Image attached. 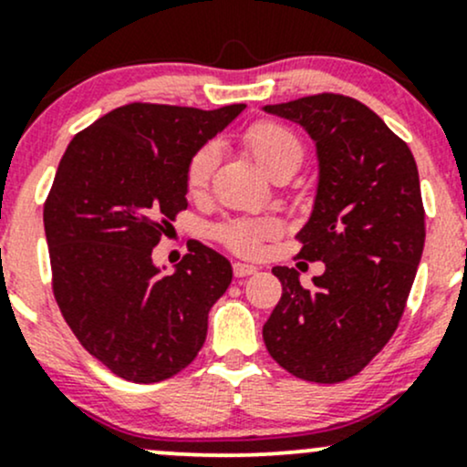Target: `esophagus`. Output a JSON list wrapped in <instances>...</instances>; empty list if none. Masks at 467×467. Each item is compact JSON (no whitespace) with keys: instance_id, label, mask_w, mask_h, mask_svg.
<instances>
[{"instance_id":"34e87169","label":"esophagus","mask_w":467,"mask_h":467,"mask_svg":"<svg viewBox=\"0 0 467 467\" xmlns=\"http://www.w3.org/2000/svg\"><path fill=\"white\" fill-rule=\"evenodd\" d=\"M258 272L255 265H247V263H234V275L235 278H244V275H252Z\"/></svg>"}]
</instances>
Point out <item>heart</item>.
I'll return each mask as SVG.
<instances>
[{"label": "heart", "instance_id": "heart-1", "mask_svg": "<svg viewBox=\"0 0 467 467\" xmlns=\"http://www.w3.org/2000/svg\"><path fill=\"white\" fill-rule=\"evenodd\" d=\"M244 144L255 162L267 175L280 171H296L303 162V144L287 127L278 122H255L244 131ZM218 164V149L204 144L192 155L187 164V189L189 193H202ZM280 232L278 223L272 218L232 220L218 229V238L234 249L235 254L254 255L260 252L265 240L274 238Z\"/></svg>", "mask_w": 467, "mask_h": 467}]
</instances>
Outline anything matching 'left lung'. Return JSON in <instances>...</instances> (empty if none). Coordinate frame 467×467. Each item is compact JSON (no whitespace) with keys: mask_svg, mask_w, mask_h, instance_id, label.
Instances as JSON below:
<instances>
[{"mask_svg":"<svg viewBox=\"0 0 467 467\" xmlns=\"http://www.w3.org/2000/svg\"><path fill=\"white\" fill-rule=\"evenodd\" d=\"M316 144L318 187L298 258L323 260L314 287L274 267L283 296L263 327L280 368L312 383L356 376L399 327L425 243L419 169L372 109L336 93L263 107Z\"/></svg>","mask_w":467,"mask_h":467,"instance_id":"1","label":"left lung"}]
</instances>
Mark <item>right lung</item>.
I'll list each match as a JSON object with an SVG mask.
<instances>
[{
  "instance_id": "obj_1",
  "label": "right lung",
  "mask_w": 467,
  "mask_h": 467,
  "mask_svg": "<svg viewBox=\"0 0 467 467\" xmlns=\"http://www.w3.org/2000/svg\"><path fill=\"white\" fill-rule=\"evenodd\" d=\"M243 109L133 102L75 135L59 160L44 204L53 294L82 348L119 379H169L207 338L229 260L198 243L162 275L151 252L187 209L192 155Z\"/></svg>"
}]
</instances>
